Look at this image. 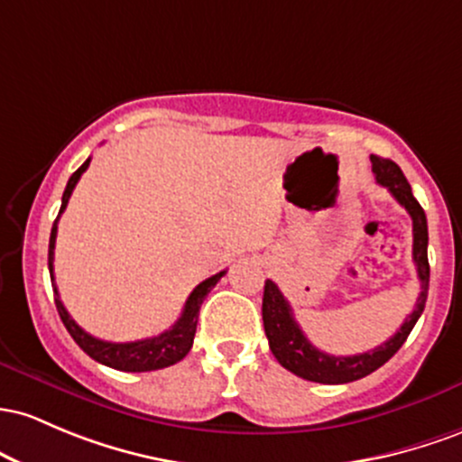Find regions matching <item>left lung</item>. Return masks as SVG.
<instances>
[{
  "label": "left lung",
  "instance_id": "obj_1",
  "mask_svg": "<svg viewBox=\"0 0 462 462\" xmlns=\"http://www.w3.org/2000/svg\"><path fill=\"white\" fill-rule=\"evenodd\" d=\"M373 174L380 185L395 196V200L412 217V259L417 266L419 282H421V292H419L414 310L406 316L397 334H393L386 343L375 346L373 351L356 356H329L305 338L299 323L294 320L292 308L277 288V283L266 279L262 300V319L263 329H266L268 345H271L273 356L277 357L279 365L288 369L294 375L303 377L308 382H319V384H346L356 382L360 377H366L369 373L377 371L382 365H386L393 356L397 354L399 346L406 343L419 316L423 314L430 288V263H428V220L423 207L417 203L412 196L411 185L406 176L395 162L382 159L373 154Z\"/></svg>",
  "mask_w": 462,
  "mask_h": 462
}]
</instances>
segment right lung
<instances>
[{"instance_id": "obj_1", "label": "right lung", "mask_w": 462, "mask_h": 462, "mask_svg": "<svg viewBox=\"0 0 462 462\" xmlns=\"http://www.w3.org/2000/svg\"><path fill=\"white\" fill-rule=\"evenodd\" d=\"M89 162L91 159H87V162L69 176V180H67V188L63 191V205H60V211H59V216H56L54 226H51V233H50L48 266H50L51 288H54L56 310H59L60 320H63V325L71 334V338L76 340V345L80 346L87 356H91L93 360L100 362V365H106V366H111V369L128 371V373L165 369V366L176 365V362H180L185 356L189 354L191 343H194L196 323H199L200 305H203L207 294L211 292V288H214L216 283L225 277L226 271L216 273L214 277L205 279L203 283H199V286L191 290V294L188 297V300H185V308H183V312H180L179 320H176L172 328L165 329L163 334L152 336V338L134 340V343H106V340H100V338H96V336L87 334V331L82 329L74 319H71L69 312L65 310L63 300H60V297H59V288H56V282H54V246H56V231H59V217L65 211L67 203H69L71 191H74L76 183L80 180L82 172L89 168Z\"/></svg>"}]
</instances>
